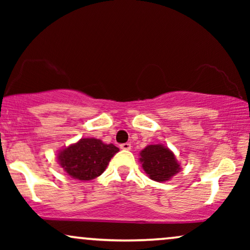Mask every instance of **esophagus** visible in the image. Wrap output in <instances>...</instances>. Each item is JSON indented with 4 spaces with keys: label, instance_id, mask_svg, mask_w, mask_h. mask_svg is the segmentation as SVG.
Listing matches in <instances>:
<instances>
[{
    "label": "esophagus",
    "instance_id": "34e87169",
    "mask_svg": "<svg viewBox=\"0 0 250 250\" xmlns=\"http://www.w3.org/2000/svg\"><path fill=\"white\" fill-rule=\"evenodd\" d=\"M119 148L123 149V150H129V149H131V143H128V142L123 143V145L119 146Z\"/></svg>",
    "mask_w": 250,
    "mask_h": 250
}]
</instances>
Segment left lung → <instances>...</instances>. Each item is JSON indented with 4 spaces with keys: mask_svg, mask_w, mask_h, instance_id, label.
<instances>
[{
    "mask_svg": "<svg viewBox=\"0 0 250 250\" xmlns=\"http://www.w3.org/2000/svg\"><path fill=\"white\" fill-rule=\"evenodd\" d=\"M140 162L148 176L157 182H165L180 172L176 157L163 145H150L140 152Z\"/></svg>",
    "mask_w": 250,
    "mask_h": 250,
    "instance_id": "left-lung-1",
    "label": "left lung"
}]
</instances>
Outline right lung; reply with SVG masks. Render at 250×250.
<instances>
[{
  "label": "right lung",
  "instance_id": "right-lung-1",
  "mask_svg": "<svg viewBox=\"0 0 250 250\" xmlns=\"http://www.w3.org/2000/svg\"><path fill=\"white\" fill-rule=\"evenodd\" d=\"M119 149L94 138L80 141L60 150L58 160L64 172L75 180L90 181L100 176Z\"/></svg>",
  "mask_w": 250,
  "mask_h": 250
}]
</instances>
